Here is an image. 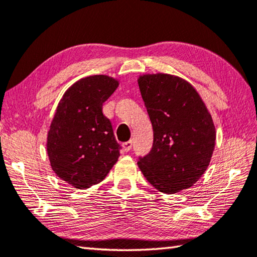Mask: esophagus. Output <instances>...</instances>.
Masks as SVG:
<instances>
[{
    "label": "esophagus",
    "mask_w": 257,
    "mask_h": 257,
    "mask_svg": "<svg viewBox=\"0 0 257 257\" xmlns=\"http://www.w3.org/2000/svg\"><path fill=\"white\" fill-rule=\"evenodd\" d=\"M132 146H133V142L129 141V142H125L122 144V149L124 152H129L130 150H132Z\"/></svg>",
    "instance_id": "obj_1"
}]
</instances>
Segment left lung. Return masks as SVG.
<instances>
[{"mask_svg": "<svg viewBox=\"0 0 257 257\" xmlns=\"http://www.w3.org/2000/svg\"><path fill=\"white\" fill-rule=\"evenodd\" d=\"M138 86L153 127V147L138 167L163 194L196 184L211 162L216 132L196 88L170 73H145Z\"/></svg>", "mask_w": 257, "mask_h": 257, "instance_id": "8db88e82", "label": "left lung"}]
</instances>
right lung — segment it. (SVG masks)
I'll return each instance as SVG.
<instances>
[{
	"label": "right lung",
	"instance_id": "add662e5",
	"mask_svg": "<svg viewBox=\"0 0 257 257\" xmlns=\"http://www.w3.org/2000/svg\"><path fill=\"white\" fill-rule=\"evenodd\" d=\"M106 75L81 78L63 94L47 133L52 170L77 189L99 184L120 156V145L103 103L118 88Z\"/></svg>",
	"mask_w": 257,
	"mask_h": 257
}]
</instances>
